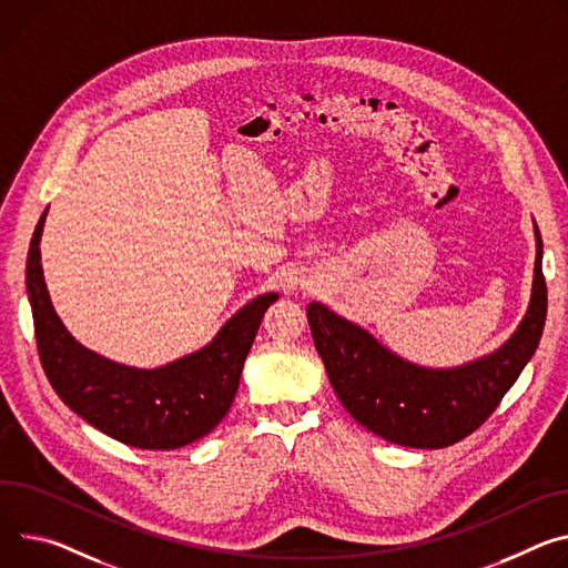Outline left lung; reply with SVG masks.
Returning <instances> with one entry per match:
<instances>
[{"mask_svg": "<svg viewBox=\"0 0 568 568\" xmlns=\"http://www.w3.org/2000/svg\"><path fill=\"white\" fill-rule=\"evenodd\" d=\"M528 313L498 351L455 369L409 365L367 331L322 303L307 305L315 348L348 415L374 435L409 448H444L478 430L535 355L548 311L539 229Z\"/></svg>", "mask_w": 568, "mask_h": 568, "instance_id": "left-lung-1", "label": "left lung"}]
</instances>
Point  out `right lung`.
<instances>
[{
  "label": "right lung",
  "instance_id": "add662e5",
  "mask_svg": "<svg viewBox=\"0 0 568 568\" xmlns=\"http://www.w3.org/2000/svg\"><path fill=\"white\" fill-rule=\"evenodd\" d=\"M42 213L27 257V292L42 369L61 400L109 437L172 450L209 435L231 409L246 353L278 294L253 298L201 351L159 369H133L81 346L49 301L40 265Z\"/></svg>",
  "mask_w": 568,
  "mask_h": 568
}]
</instances>
